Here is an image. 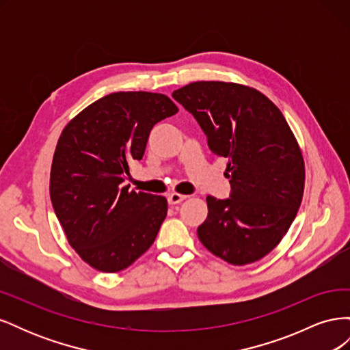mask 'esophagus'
I'll return each mask as SVG.
<instances>
[{
  "label": "esophagus",
  "mask_w": 350,
  "mask_h": 350,
  "mask_svg": "<svg viewBox=\"0 0 350 350\" xmlns=\"http://www.w3.org/2000/svg\"><path fill=\"white\" fill-rule=\"evenodd\" d=\"M188 196H184V194H179V193H171L167 196V201L169 204H178L181 203V201H184Z\"/></svg>",
  "instance_id": "1"
}]
</instances>
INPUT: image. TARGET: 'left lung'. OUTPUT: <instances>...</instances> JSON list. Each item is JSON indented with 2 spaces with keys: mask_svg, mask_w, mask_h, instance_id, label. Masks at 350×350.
<instances>
[{
  "mask_svg": "<svg viewBox=\"0 0 350 350\" xmlns=\"http://www.w3.org/2000/svg\"><path fill=\"white\" fill-rule=\"evenodd\" d=\"M172 96L194 115L210 150L229 161L230 197L207 196L198 239L234 266L261 260L289 230L304 196V156L288 121L266 94L238 83L194 81Z\"/></svg>",
  "mask_w": 350,
  "mask_h": 350,
  "instance_id": "8db88e82",
  "label": "left lung"
}]
</instances>
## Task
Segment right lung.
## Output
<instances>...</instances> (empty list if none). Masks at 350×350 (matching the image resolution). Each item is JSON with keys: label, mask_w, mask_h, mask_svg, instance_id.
Masks as SVG:
<instances>
[{"label": "right lung", "mask_w": 350, "mask_h": 350, "mask_svg": "<svg viewBox=\"0 0 350 350\" xmlns=\"http://www.w3.org/2000/svg\"><path fill=\"white\" fill-rule=\"evenodd\" d=\"M178 112L162 93L115 92L62 130L51 166L52 206L70 245L90 267L126 269L152 247L167 213L162 196L122 185L153 125Z\"/></svg>", "instance_id": "1"}]
</instances>
